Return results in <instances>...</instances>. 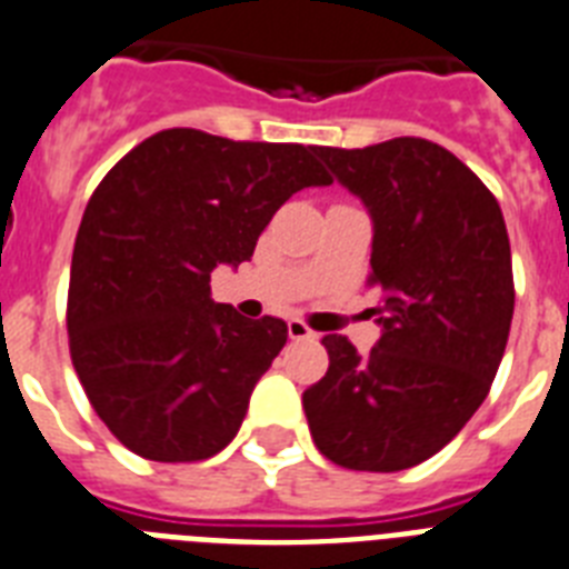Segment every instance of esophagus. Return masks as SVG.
<instances>
[{
  "instance_id": "esophagus-1",
  "label": "esophagus",
  "mask_w": 569,
  "mask_h": 569,
  "mask_svg": "<svg viewBox=\"0 0 569 569\" xmlns=\"http://www.w3.org/2000/svg\"><path fill=\"white\" fill-rule=\"evenodd\" d=\"M288 335H290V340H313V331L308 326H305L302 319H290L288 322Z\"/></svg>"
}]
</instances>
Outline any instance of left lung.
Segmentation results:
<instances>
[{
  "mask_svg": "<svg viewBox=\"0 0 569 569\" xmlns=\"http://www.w3.org/2000/svg\"><path fill=\"white\" fill-rule=\"evenodd\" d=\"M372 218V313L360 355L328 335V372L305 389L313 445L351 471H403L445 448L486 401L515 311L503 211L442 144L401 136L317 148Z\"/></svg>",
  "mask_w": 569,
  "mask_h": 569,
  "instance_id": "obj_1",
  "label": "left lung"
}]
</instances>
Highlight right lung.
I'll use <instances>...</instances> for the list:
<instances>
[{
    "label": "right lung",
    "mask_w": 569,
    "mask_h": 569,
    "mask_svg": "<svg viewBox=\"0 0 569 569\" xmlns=\"http://www.w3.org/2000/svg\"><path fill=\"white\" fill-rule=\"evenodd\" d=\"M331 186L317 148L173 127L136 144L89 197L69 276V351L98 419L153 462L214 457L288 342L276 317L211 299L279 206Z\"/></svg>",
    "instance_id": "obj_1"
}]
</instances>
